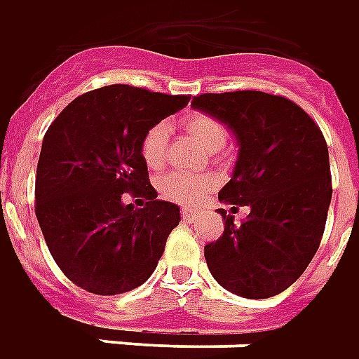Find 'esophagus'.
Segmentation results:
<instances>
[{
    "instance_id": "1",
    "label": "esophagus",
    "mask_w": 359,
    "mask_h": 359,
    "mask_svg": "<svg viewBox=\"0 0 359 359\" xmlns=\"http://www.w3.org/2000/svg\"><path fill=\"white\" fill-rule=\"evenodd\" d=\"M182 218H184V222H193L195 220V212L189 210V208H184L182 210Z\"/></svg>"
}]
</instances>
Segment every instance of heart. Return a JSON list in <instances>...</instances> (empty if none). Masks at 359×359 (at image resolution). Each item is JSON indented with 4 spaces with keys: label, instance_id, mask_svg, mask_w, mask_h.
<instances>
[{
    "label": "heart",
    "instance_id": "1",
    "mask_svg": "<svg viewBox=\"0 0 359 359\" xmlns=\"http://www.w3.org/2000/svg\"><path fill=\"white\" fill-rule=\"evenodd\" d=\"M182 127L208 152L220 151L228 141L226 127L208 114H189L182 121ZM168 135L170 131H168L166 123H156L144 133L143 141H141V156L147 162V166L158 168L164 162ZM212 185L215 182L208 175L172 172V174L160 177L158 189L164 197L175 201L180 205H195L197 201L203 199L205 193L210 191Z\"/></svg>",
    "mask_w": 359,
    "mask_h": 359
}]
</instances>
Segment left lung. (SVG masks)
Returning <instances> with one entry per match:
<instances>
[{
	"mask_svg": "<svg viewBox=\"0 0 359 359\" xmlns=\"http://www.w3.org/2000/svg\"><path fill=\"white\" fill-rule=\"evenodd\" d=\"M191 106L236 137L232 180L218 199L232 210L249 207L241 226L218 208L224 232L205 245L208 271L236 296H276L304 274L321 243L332 197L327 141L313 119L284 96L207 93Z\"/></svg>",
	"mask_w": 359,
	"mask_h": 359,
	"instance_id": "obj_1",
	"label": "left lung"
}]
</instances>
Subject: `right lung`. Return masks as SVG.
<instances>
[{
	"instance_id": "1",
	"label": "right lung",
	"mask_w": 359,
	"mask_h": 359,
	"mask_svg": "<svg viewBox=\"0 0 359 359\" xmlns=\"http://www.w3.org/2000/svg\"><path fill=\"white\" fill-rule=\"evenodd\" d=\"M189 96L110 85L81 94L53 119L36 168V218L46 245L79 288L116 296L149 280L180 224L158 201L141 156L144 133ZM144 196L135 209L123 195Z\"/></svg>"
}]
</instances>
